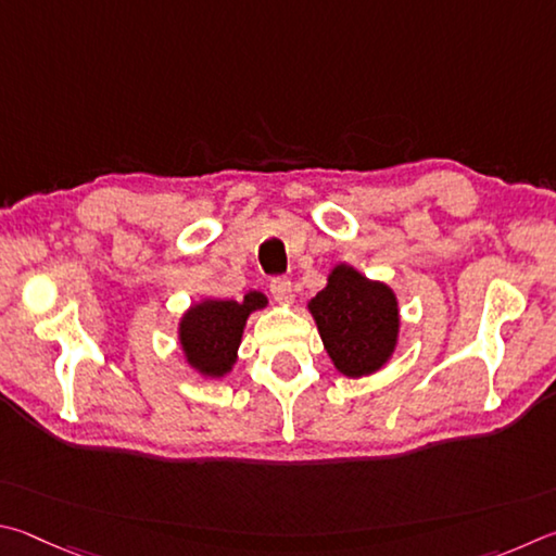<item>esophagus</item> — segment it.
<instances>
[{"label": "esophagus", "instance_id": "34e87169", "mask_svg": "<svg viewBox=\"0 0 556 556\" xmlns=\"http://www.w3.org/2000/svg\"><path fill=\"white\" fill-rule=\"evenodd\" d=\"M270 295H273V300H276V303H280V305H288V303H293V283H290L288 278H273L270 280Z\"/></svg>", "mask_w": 556, "mask_h": 556}]
</instances>
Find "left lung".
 Here are the masks:
<instances>
[{
	"instance_id": "left-lung-1",
	"label": "left lung",
	"mask_w": 556,
	"mask_h": 556,
	"mask_svg": "<svg viewBox=\"0 0 556 556\" xmlns=\"http://www.w3.org/2000/svg\"><path fill=\"white\" fill-rule=\"evenodd\" d=\"M307 309L334 368L346 378L381 371L393 356L401 313L395 293L381 280H368L356 268L339 263Z\"/></svg>"
}]
</instances>
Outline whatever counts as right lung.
Masks as SVG:
<instances>
[{
    "label": "right lung",
    "instance_id": "obj_1",
    "mask_svg": "<svg viewBox=\"0 0 556 556\" xmlns=\"http://www.w3.org/2000/svg\"><path fill=\"white\" fill-rule=\"evenodd\" d=\"M268 305V298L251 290L243 300H200L180 317L178 339L194 371L204 378H222L237 364L247 319Z\"/></svg>",
    "mask_w": 556,
    "mask_h": 556
}]
</instances>
